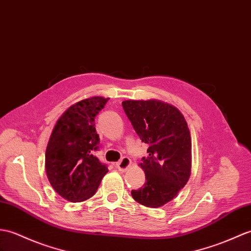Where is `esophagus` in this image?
I'll return each instance as SVG.
<instances>
[{"label":"esophagus","mask_w":251,"mask_h":251,"mask_svg":"<svg viewBox=\"0 0 251 251\" xmlns=\"http://www.w3.org/2000/svg\"><path fill=\"white\" fill-rule=\"evenodd\" d=\"M131 165V160L128 158V157H123L119 162H116V168L119 169L120 171H126L128 168Z\"/></svg>","instance_id":"1"}]
</instances>
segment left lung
Returning a JSON list of instances; mask_svg holds the SVG:
<instances>
[{"label":"left lung","instance_id":"8db88e82","mask_svg":"<svg viewBox=\"0 0 251 251\" xmlns=\"http://www.w3.org/2000/svg\"><path fill=\"white\" fill-rule=\"evenodd\" d=\"M142 142L149 144L142 158L143 187L131 196L147 207H160L173 200L188 182L191 173V138L184 115L172 104L158 99L122 102Z\"/></svg>","mask_w":251,"mask_h":251}]
</instances>
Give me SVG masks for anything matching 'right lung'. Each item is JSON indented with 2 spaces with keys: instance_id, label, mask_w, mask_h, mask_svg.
Returning a JSON list of instances; mask_svg holds the SVG:
<instances>
[{
  "instance_id": "right-lung-1",
  "label": "right lung",
  "mask_w": 251,
  "mask_h": 251,
  "mask_svg": "<svg viewBox=\"0 0 251 251\" xmlns=\"http://www.w3.org/2000/svg\"><path fill=\"white\" fill-rule=\"evenodd\" d=\"M108 100L93 96L72 104L52 130L46 150L47 177L69 202H82L94 196L108 172L94 155L99 144L95 118Z\"/></svg>"
}]
</instances>
